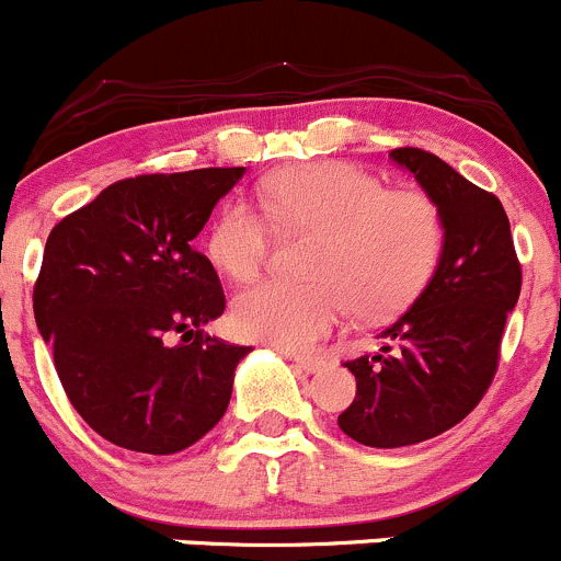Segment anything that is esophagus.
I'll use <instances>...</instances> for the list:
<instances>
[{
	"label": "esophagus",
	"instance_id": "34e87169",
	"mask_svg": "<svg viewBox=\"0 0 561 561\" xmlns=\"http://www.w3.org/2000/svg\"><path fill=\"white\" fill-rule=\"evenodd\" d=\"M294 367H299L302 373H319V369L327 367V362L319 359V356H302V354H291Z\"/></svg>",
	"mask_w": 561,
	"mask_h": 561
}]
</instances>
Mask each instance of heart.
I'll list each match as a JSON object with an SVG mask.
<instances>
[{
	"mask_svg": "<svg viewBox=\"0 0 561 561\" xmlns=\"http://www.w3.org/2000/svg\"><path fill=\"white\" fill-rule=\"evenodd\" d=\"M253 202L232 199L207 238L213 264L232 280L262 273L273 251V220L286 234H316L308 283L259 280L232 302L240 334L283 351L313 348L359 310L400 313L426 288L446 245L440 207L419 188H386L345 161L286 167L259 183Z\"/></svg>",
	"mask_w": 561,
	"mask_h": 561,
	"instance_id": "1",
	"label": "heart"
}]
</instances>
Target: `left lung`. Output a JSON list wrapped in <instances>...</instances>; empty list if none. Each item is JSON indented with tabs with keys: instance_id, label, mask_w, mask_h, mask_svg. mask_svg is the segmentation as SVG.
Here are the masks:
<instances>
[{
	"instance_id": "1",
	"label": "left lung",
	"mask_w": 561,
	"mask_h": 561,
	"mask_svg": "<svg viewBox=\"0 0 561 561\" xmlns=\"http://www.w3.org/2000/svg\"><path fill=\"white\" fill-rule=\"evenodd\" d=\"M391 159L440 207V264L402 316L380 332L375 356L345 362L356 378L340 430L362 446L400 448L459 424L492 386L507 313L522 291L511 221L494 194L421 148Z\"/></svg>"
}]
</instances>
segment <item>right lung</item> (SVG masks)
I'll return each mask as SVG.
<instances>
[{"mask_svg": "<svg viewBox=\"0 0 561 561\" xmlns=\"http://www.w3.org/2000/svg\"><path fill=\"white\" fill-rule=\"evenodd\" d=\"M245 167L113 183L50 229L34 321L72 408L113 446L178 454L227 413L248 345L205 334L227 308L192 240ZM175 333L181 344H170Z\"/></svg>", "mask_w": 561, "mask_h": 561, "instance_id": "1", "label": "right lung"}]
</instances>
